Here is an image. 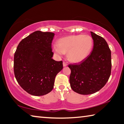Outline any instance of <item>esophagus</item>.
Returning <instances> with one entry per match:
<instances>
[{
  "label": "esophagus",
  "mask_w": 124,
  "mask_h": 124,
  "mask_svg": "<svg viewBox=\"0 0 124 124\" xmlns=\"http://www.w3.org/2000/svg\"><path fill=\"white\" fill-rule=\"evenodd\" d=\"M68 65V64H67L66 62H63V66L64 67H65Z\"/></svg>",
  "instance_id": "esophagus-1"
}]
</instances>
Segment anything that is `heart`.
Instances as JSON below:
<instances>
[{
	"label": "heart",
	"mask_w": 124,
	"mask_h": 124,
	"mask_svg": "<svg viewBox=\"0 0 124 124\" xmlns=\"http://www.w3.org/2000/svg\"><path fill=\"white\" fill-rule=\"evenodd\" d=\"M93 46V41L91 36L73 35L60 39L53 49L59 55L68 53V58L70 62H79L89 55Z\"/></svg>",
	"instance_id": "obj_1"
}]
</instances>
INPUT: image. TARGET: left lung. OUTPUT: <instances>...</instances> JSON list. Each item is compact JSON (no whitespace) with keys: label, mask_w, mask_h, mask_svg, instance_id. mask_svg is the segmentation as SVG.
<instances>
[{"label":"left lung","mask_w":124,"mask_h":124,"mask_svg":"<svg viewBox=\"0 0 124 124\" xmlns=\"http://www.w3.org/2000/svg\"><path fill=\"white\" fill-rule=\"evenodd\" d=\"M94 41L92 53L79 64H70V83L75 92L89 95L102 88L111 73V52L102 37L91 31Z\"/></svg>","instance_id":"1"}]
</instances>
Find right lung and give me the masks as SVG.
<instances>
[{"mask_svg": "<svg viewBox=\"0 0 124 124\" xmlns=\"http://www.w3.org/2000/svg\"><path fill=\"white\" fill-rule=\"evenodd\" d=\"M54 34L36 31L23 39L14 55V70L18 83L34 96L51 92L56 75L63 68L62 62L52 59Z\"/></svg>", "mask_w": 124, "mask_h": 124, "instance_id": "right-lung-1", "label": "right lung"}]
</instances>
